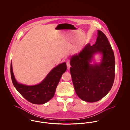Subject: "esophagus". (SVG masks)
<instances>
[{
  "mask_svg": "<svg viewBox=\"0 0 130 130\" xmlns=\"http://www.w3.org/2000/svg\"><path fill=\"white\" fill-rule=\"evenodd\" d=\"M66 64H67V69H70V67H71V65H70V62H69V61H67V62H66Z\"/></svg>",
  "mask_w": 130,
  "mask_h": 130,
  "instance_id": "obj_1",
  "label": "esophagus"
}]
</instances>
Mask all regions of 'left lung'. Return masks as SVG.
I'll list each match as a JSON object with an SVG mask.
<instances>
[{
  "label": "left lung",
  "instance_id": "8db88e82",
  "mask_svg": "<svg viewBox=\"0 0 130 130\" xmlns=\"http://www.w3.org/2000/svg\"><path fill=\"white\" fill-rule=\"evenodd\" d=\"M98 53L103 56L101 62L90 64L93 55ZM70 60V71L74 90L80 99L94 102L109 92L115 80V58L111 45L102 31L98 30L94 44H87Z\"/></svg>",
  "mask_w": 130,
  "mask_h": 130
}]
</instances>
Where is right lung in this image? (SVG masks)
<instances>
[{"label":"right lung","mask_w":130,"mask_h":130,"mask_svg":"<svg viewBox=\"0 0 130 130\" xmlns=\"http://www.w3.org/2000/svg\"><path fill=\"white\" fill-rule=\"evenodd\" d=\"M66 70V63L63 62L53 68L39 84L27 86L16 80L12 71V62L11 63V75L13 86L24 98L35 104H43L53 98L62 74Z\"/></svg>","instance_id":"add662e5"}]
</instances>
